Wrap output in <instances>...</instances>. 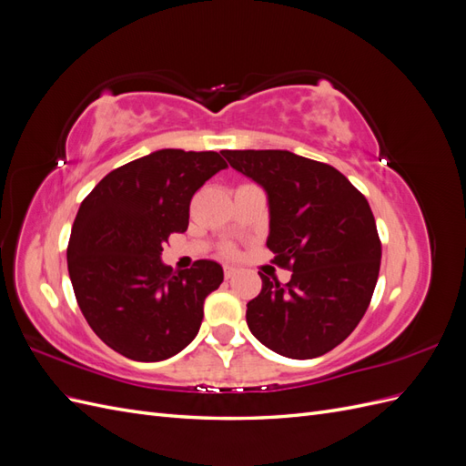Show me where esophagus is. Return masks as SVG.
<instances>
[{"instance_id": "esophagus-1", "label": "esophagus", "mask_w": 466, "mask_h": 466, "mask_svg": "<svg viewBox=\"0 0 466 466\" xmlns=\"http://www.w3.org/2000/svg\"><path fill=\"white\" fill-rule=\"evenodd\" d=\"M235 274H237V270H235L233 266H225V268H223V276H225V279H231Z\"/></svg>"}]
</instances>
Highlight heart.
I'll return each mask as SVG.
<instances>
[{
	"label": "heart",
	"mask_w": 466,
	"mask_h": 466,
	"mask_svg": "<svg viewBox=\"0 0 466 466\" xmlns=\"http://www.w3.org/2000/svg\"><path fill=\"white\" fill-rule=\"evenodd\" d=\"M221 252H223L225 257H233V255H235V248H233L231 245H225V247L221 248Z\"/></svg>",
	"instance_id": "b5f03b06"
}]
</instances>
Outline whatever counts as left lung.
<instances>
[{"instance_id": "left-lung-1", "label": "left lung", "mask_w": 466, "mask_h": 466, "mask_svg": "<svg viewBox=\"0 0 466 466\" xmlns=\"http://www.w3.org/2000/svg\"><path fill=\"white\" fill-rule=\"evenodd\" d=\"M266 190L274 264L288 284L266 278L247 303V324L279 356L311 360L354 332L379 278L380 238L365 196L334 167L281 149L223 151Z\"/></svg>"}]
</instances>
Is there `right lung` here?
<instances>
[{"instance_id": "obj_1", "label": "right lung", "mask_w": 466, "mask_h": 466, "mask_svg": "<svg viewBox=\"0 0 466 466\" xmlns=\"http://www.w3.org/2000/svg\"><path fill=\"white\" fill-rule=\"evenodd\" d=\"M225 167L216 151L161 149L110 171L81 202L69 279L93 332L124 358L161 361L198 334L221 266L196 260L173 270L161 252L168 237L187 231L196 190Z\"/></svg>"}]
</instances>
